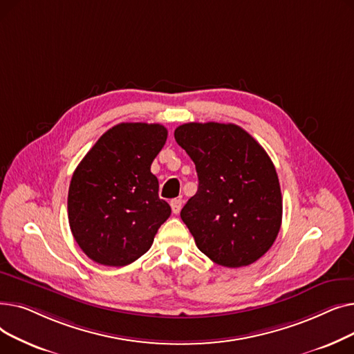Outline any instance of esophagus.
I'll use <instances>...</instances> for the list:
<instances>
[{"instance_id": "esophagus-1", "label": "esophagus", "mask_w": 354, "mask_h": 354, "mask_svg": "<svg viewBox=\"0 0 354 354\" xmlns=\"http://www.w3.org/2000/svg\"><path fill=\"white\" fill-rule=\"evenodd\" d=\"M182 203H183V201L180 198H175V199L171 201V207H172V212L174 214H179L180 212Z\"/></svg>"}]
</instances>
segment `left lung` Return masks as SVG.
Returning a JSON list of instances; mask_svg holds the SVG:
<instances>
[{
    "instance_id": "obj_1",
    "label": "left lung",
    "mask_w": 354,
    "mask_h": 354,
    "mask_svg": "<svg viewBox=\"0 0 354 354\" xmlns=\"http://www.w3.org/2000/svg\"><path fill=\"white\" fill-rule=\"evenodd\" d=\"M175 140L198 174V191L180 211L196 247L222 267L255 263L283 218L280 182L264 147L243 127L216 122L180 124Z\"/></svg>"
}]
</instances>
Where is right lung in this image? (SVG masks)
Instances as JSON below:
<instances>
[{
  "mask_svg": "<svg viewBox=\"0 0 354 354\" xmlns=\"http://www.w3.org/2000/svg\"><path fill=\"white\" fill-rule=\"evenodd\" d=\"M167 138L158 123L109 129L73 174L67 209L71 234L93 261L124 267L142 257L171 215L151 165Z\"/></svg>",
  "mask_w": 354,
  "mask_h": 354,
  "instance_id": "add662e5",
  "label": "right lung"
}]
</instances>
